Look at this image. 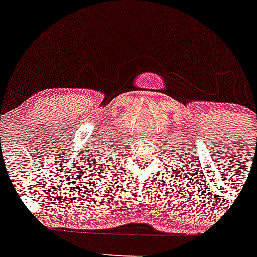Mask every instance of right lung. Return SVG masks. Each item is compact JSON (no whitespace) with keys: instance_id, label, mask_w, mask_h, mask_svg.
<instances>
[{"instance_id":"1","label":"right lung","mask_w":257,"mask_h":257,"mask_svg":"<svg viewBox=\"0 0 257 257\" xmlns=\"http://www.w3.org/2000/svg\"><path fill=\"white\" fill-rule=\"evenodd\" d=\"M112 145H114V144H112ZM95 147L97 148V145H95ZM118 147H120V145H118ZM121 147H122V145H121ZM113 149H114V148H113ZM117 150H118V149H117ZM101 152H103V150H101ZM85 156H87V154H85ZM88 162H89V161H88ZM93 162H95V161H93ZM93 162H89L88 165L93 164ZM97 165H99V166H103V162H100V164H99V162H97ZM105 166H107V165H105ZM108 166H109V165H108ZM92 168H93V172H95V169L97 168V166H96V165H93ZM87 169H88V166H87V168H85V170H87ZM99 170H100V169H99ZM97 173H100V172H97Z\"/></svg>"}]
</instances>
